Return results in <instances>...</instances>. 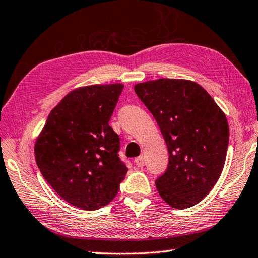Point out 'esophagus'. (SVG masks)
<instances>
[{"label": "esophagus", "instance_id": "obj_1", "mask_svg": "<svg viewBox=\"0 0 258 258\" xmlns=\"http://www.w3.org/2000/svg\"><path fill=\"white\" fill-rule=\"evenodd\" d=\"M134 163H136V165L138 167H142V166L145 165V159H144V157H142V156H139V157H137L136 159H134Z\"/></svg>", "mask_w": 258, "mask_h": 258}]
</instances>
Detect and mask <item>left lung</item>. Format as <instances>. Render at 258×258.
Returning a JSON list of instances; mask_svg holds the SVG:
<instances>
[{"label": "left lung", "instance_id": "1", "mask_svg": "<svg viewBox=\"0 0 258 258\" xmlns=\"http://www.w3.org/2000/svg\"><path fill=\"white\" fill-rule=\"evenodd\" d=\"M134 91L153 113L170 154L165 173L155 181L159 195L175 209L195 206L222 174L230 136L226 116L190 80H150Z\"/></svg>", "mask_w": 258, "mask_h": 258}]
</instances>
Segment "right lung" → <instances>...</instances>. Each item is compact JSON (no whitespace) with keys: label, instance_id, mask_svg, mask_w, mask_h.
<instances>
[{"label":"right lung","instance_id":"1","mask_svg":"<svg viewBox=\"0 0 258 258\" xmlns=\"http://www.w3.org/2000/svg\"><path fill=\"white\" fill-rule=\"evenodd\" d=\"M122 84L79 87L51 110L35 141L43 178L68 203L83 210L107 206L127 167L118 157L119 137L109 120Z\"/></svg>","mask_w":258,"mask_h":258}]
</instances>
